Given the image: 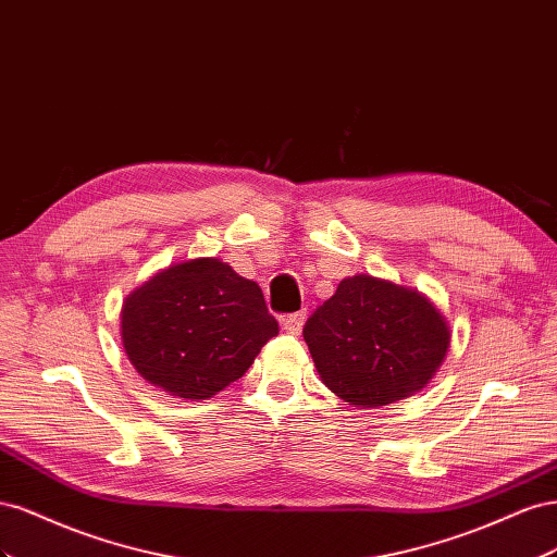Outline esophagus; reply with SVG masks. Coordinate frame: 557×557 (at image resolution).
Returning a JSON list of instances; mask_svg holds the SVG:
<instances>
[{
    "label": "esophagus",
    "mask_w": 557,
    "mask_h": 557,
    "mask_svg": "<svg viewBox=\"0 0 557 557\" xmlns=\"http://www.w3.org/2000/svg\"><path fill=\"white\" fill-rule=\"evenodd\" d=\"M307 320V311H297V313H288L283 315V330L288 334H299L301 325H305Z\"/></svg>",
    "instance_id": "34e87169"
}]
</instances>
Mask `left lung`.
Wrapping results in <instances>:
<instances>
[{"label": "left lung", "instance_id": "8db88e82", "mask_svg": "<svg viewBox=\"0 0 557 557\" xmlns=\"http://www.w3.org/2000/svg\"><path fill=\"white\" fill-rule=\"evenodd\" d=\"M305 342L336 397L376 409L430 383L446 358L450 327L423 293L358 274L313 311Z\"/></svg>", "mask_w": 557, "mask_h": 557}]
</instances>
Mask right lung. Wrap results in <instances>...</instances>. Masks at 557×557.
Wrapping results in <instances>:
<instances>
[{
  "instance_id": "right-lung-1",
  "label": "right lung",
  "mask_w": 557,
  "mask_h": 557,
  "mask_svg": "<svg viewBox=\"0 0 557 557\" xmlns=\"http://www.w3.org/2000/svg\"><path fill=\"white\" fill-rule=\"evenodd\" d=\"M276 334L260 285L215 258L162 269L125 297L121 311L123 348L134 369L190 401L242 379Z\"/></svg>"
}]
</instances>
